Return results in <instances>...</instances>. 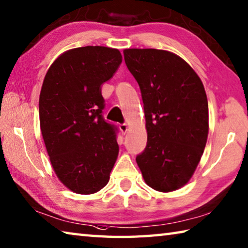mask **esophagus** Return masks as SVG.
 Wrapping results in <instances>:
<instances>
[{
    "label": "esophagus",
    "mask_w": 248,
    "mask_h": 248,
    "mask_svg": "<svg viewBox=\"0 0 248 248\" xmlns=\"http://www.w3.org/2000/svg\"><path fill=\"white\" fill-rule=\"evenodd\" d=\"M119 129H120L121 133L125 134V132L128 131V124H121L119 125Z\"/></svg>",
    "instance_id": "34e87169"
}]
</instances>
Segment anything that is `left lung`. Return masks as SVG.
<instances>
[{"label":"left lung","instance_id":"8db88e82","mask_svg":"<svg viewBox=\"0 0 248 248\" xmlns=\"http://www.w3.org/2000/svg\"><path fill=\"white\" fill-rule=\"evenodd\" d=\"M124 62L141 90L147 143L137 163L148 186L178 190L194 173L208 136V102L199 76L181 57L129 48Z\"/></svg>","mask_w":248,"mask_h":248}]
</instances>
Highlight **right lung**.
Returning <instances> with one entry per match:
<instances>
[{
  "label": "right lung",
  "instance_id": "right-lung-1",
  "mask_svg": "<svg viewBox=\"0 0 248 248\" xmlns=\"http://www.w3.org/2000/svg\"><path fill=\"white\" fill-rule=\"evenodd\" d=\"M121 62L116 48H73L53 62L43 81L39 115L47 154L58 179L78 194L104 187L118 156V129L103 117L102 85Z\"/></svg>",
  "mask_w": 248,
  "mask_h": 248
}]
</instances>
